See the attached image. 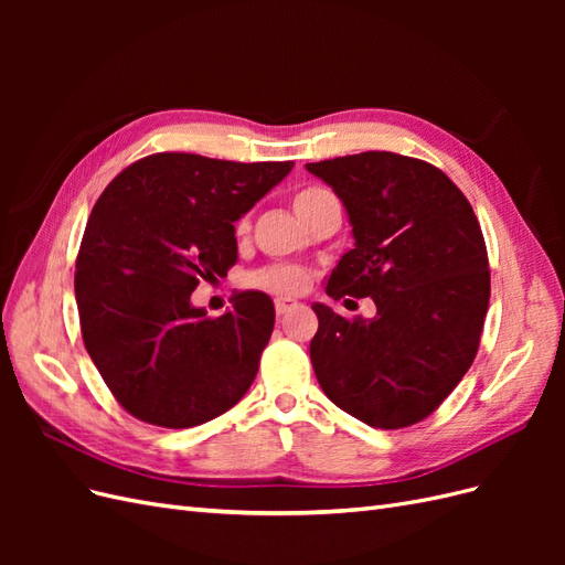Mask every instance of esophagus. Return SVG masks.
Here are the masks:
<instances>
[{
	"instance_id": "34e87169",
	"label": "esophagus",
	"mask_w": 565,
	"mask_h": 565,
	"mask_svg": "<svg viewBox=\"0 0 565 565\" xmlns=\"http://www.w3.org/2000/svg\"><path fill=\"white\" fill-rule=\"evenodd\" d=\"M297 306H299V301L292 299V297H278V299H276V313H278V316H285L287 311L297 309Z\"/></svg>"
}]
</instances>
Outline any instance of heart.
<instances>
[{
    "label": "heart",
    "mask_w": 565,
    "mask_h": 565,
    "mask_svg": "<svg viewBox=\"0 0 565 565\" xmlns=\"http://www.w3.org/2000/svg\"><path fill=\"white\" fill-rule=\"evenodd\" d=\"M330 195L332 193L324 191V188H320V185H306V188H301V191H297V195L292 200L297 216L303 221L306 216H309L318 207V204L324 198H330ZM247 228H249V221H247V216H243L235 224V233L243 235V233H247ZM306 280H309V276H306L303 268L278 264V266H266L262 270L252 273V276L247 278V285L256 287V289H266V292L295 295V292H299V289H303Z\"/></svg>",
    "instance_id": "obj_1"
}]
</instances>
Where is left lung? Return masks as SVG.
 <instances>
[{"instance_id":"obj_1","label":"left lung","mask_w":565,"mask_h":565,"mask_svg":"<svg viewBox=\"0 0 565 565\" xmlns=\"http://www.w3.org/2000/svg\"><path fill=\"white\" fill-rule=\"evenodd\" d=\"M306 169L344 202L355 237L324 292L377 306L365 320L313 303L316 377L355 419L405 429L450 396L476 358L490 301L481 224L465 193L417 158L367 150Z\"/></svg>"}]
</instances>
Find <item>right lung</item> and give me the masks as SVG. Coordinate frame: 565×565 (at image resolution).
<instances>
[{"mask_svg":"<svg viewBox=\"0 0 565 565\" xmlns=\"http://www.w3.org/2000/svg\"><path fill=\"white\" fill-rule=\"evenodd\" d=\"M295 162L156 152L119 172L84 228L75 299L87 353L136 419L188 429L224 415L259 370L276 309L241 292L210 318L191 303L237 262L235 221Z\"/></svg>","mask_w":565,"mask_h":565,"instance_id":"obj_1","label":"right lung"}]
</instances>
